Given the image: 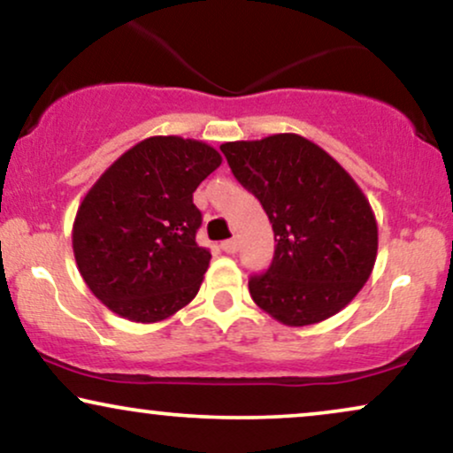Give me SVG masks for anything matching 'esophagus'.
Here are the masks:
<instances>
[{"instance_id": "esophagus-1", "label": "esophagus", "mask_w": 453, "mask_h": 453, "mask_svg": "<svg viewBox=\"0 0 453 453\" xmlns=\"http://www.w3.org/2000/svg\"><path fill=\"white\" fill-rule=\"evenodd\" d=\"M220 248H222V252L235 254L239 250V242H237V239H226V242L220 243Z\"/></svg>"}]
</instances>
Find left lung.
Returning a JSON list of instances; mask_svg holds the SVG:
<instances>
[{
    "instance_id": "1",
    "label": "left lung",
    "mask_w": 453,
    "mask_h": 453,
    "mask_svg": "<svg viewBox=\"0 0 453 453\" xmlns=\"http://www.w3.org/2000/svg\"><path fill=\"white\" fill-rule=\"evenodd\" d=\"M233 176L260 201L275 233V256L250 294L292 327L342 311L372 275L378 225L349 172L298 134L220 147Z\"/></svg>"
}]
</instances>
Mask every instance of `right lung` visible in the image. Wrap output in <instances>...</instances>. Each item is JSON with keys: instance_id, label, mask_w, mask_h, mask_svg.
I'll return each instance as SVG.
<instances>
[{"instance_id": "add662e5", "label": "right lung", "mask_w": 453, "mask_h": 453, "mask_svg": "<svg viewBox=\"0 0 453 453\" xmlns=\"http://www.w3.org/2000/svg\"><path fill=\"white\" fill-rule=\"evenodd\" d=\"M220 164L210 144L153 136L98 178L77 210L73 252L100 303L124 319L155 323L197 296L211 254L195 242L193 193Z\"/></svg>"}]
</instances>
